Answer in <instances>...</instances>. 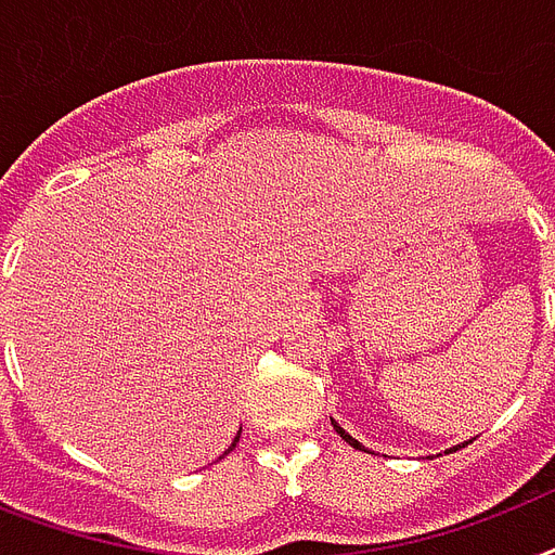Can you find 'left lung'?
Returning <instances> with one entry per match:
<instances>
[{"label": "left lung", "instance_id": "left-lung-1", "mask_svg": "<svg viewBox=\"0 0 555 555\" xmlns=\"http://www.w3.org/2000/svg\"><path fill=\"white\" fill-rule=\"evenodd\" d=\"M331 423H334V429H337V435H339V438L346 440V443H351V447H354V449H363V452H365V447H363V443H360V440H357V438H351V435H348V431L343 429V426H339L337 421H331ZM466 443H469V440H466ZM466 443H457V447H452V449H449V452H455V449L466 447Z\"/></svg>", "mask_w": 555, "mask_h": 555}]
</instances>
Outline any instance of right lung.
I'll use <instances>...</instances> for the list:
<instances>
[{
    "mask_svg": "<svg viewBox=\"0 0 555 555\" xmlns=\"http://www.w3.org/2000/svg\"><path fill=\"white\" fill-rule=\"evenodd\" d=\"M238 435H242V429H238ZM238 435H235V440H233V443H230V449H227V452H233V447H235V443H238ZM227 452H224V455H227Z\"/></svg>",
    "mask_w": 555,
    "mask_h": 555,
    "instance_id": "obj_1",
    "label": "right lung"
}]
</instances>
